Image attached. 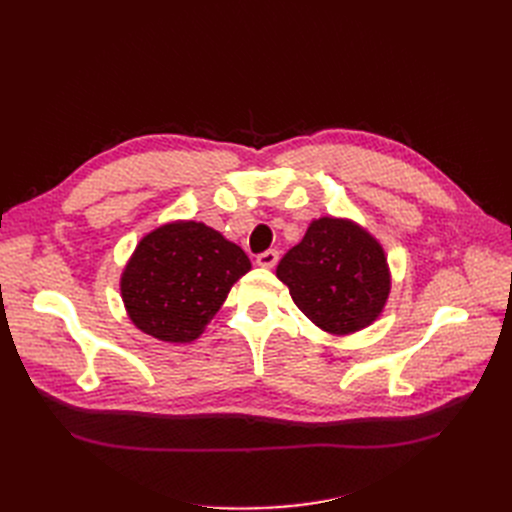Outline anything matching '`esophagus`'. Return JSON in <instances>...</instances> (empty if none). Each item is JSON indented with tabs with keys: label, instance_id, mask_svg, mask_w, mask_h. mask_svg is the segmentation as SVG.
I'll return each mask as SVG.
<instances>
[{
	"label": "esophagus",
	"instance_id": "esophagus-1",
	"mask_svg": "<svg viewBox=\"0 0 512 512\" xmlns=\"http://www.w3.org/2000/svg\"><path fill=\"white\" fill-rule=\"evenodd\" d=\"M277 260H280V254H277L275 250H267V252H262V254L256 258L258 267H262V269H273V267L277 265Z\"/></svg>",
	"mask_w": 512,
	"mask_h": 512
}]
</instances>
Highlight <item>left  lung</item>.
Masks as SVG:
<instances>
[{"label":"left lung","instance_id":"8db88e82","mask_svg":"<svg viewBox=\"0 0 512 512\" xmlns=\"http://www.w3.org/2000/svg\"><path fill=\"white\" fill-rule=\"evenodd\" d=\"M275 275L288 286L294 305L329 335L367 329L382 316L391 294L382 243L359 222L335 215L309 222Z\"/></svg>","mask_w":512,"mask_h":512}]
</instances>
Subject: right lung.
<instances>
[{
    "label": "right lung",
    "instance_id": "right-lung-1",
    "mask_svg": "<svg viewBox=\"0 0 512 512\" xmlns=\"http://www.w3.org/2000/svg\"><path fill=\"white\" fill-rule=\"evenodd\" d=\"M250 269L247 254L222 232L205 222L170 220L134 247L121 271V301L138 331L164 344H190Z\"/></svg>",
    "mask_w": 512,
    "mask_h": 512
}]
</instances>
